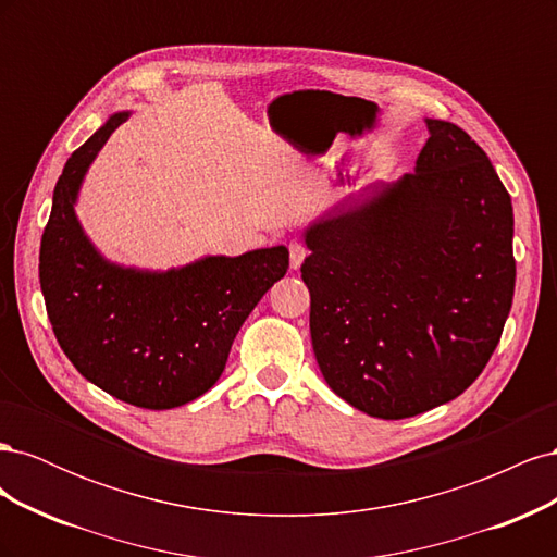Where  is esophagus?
<instances>
[{
  "instance_id": "obj_1",
  "label": "esophagus",
  "mask_w": 557,
  "mask_h": 557,
  "mask_svg": "<svg viewBox=\"0 0 557 557\" xmlns=\"http://www.w3.org/2000/svg\"><path fill=\"white\" fill-rule=\"evenodd\" d=\"M288 250H290V267H293V269H299L301 262H305V258L309 256V250L305 248V244H299V242H293V244L288 246Z\"/></svg>"
}]
</instances>
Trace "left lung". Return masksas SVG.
I'll use <instances>...</instances> for the list:
<instances>
[{
    "label": "left lung",
    "instance_id": "1",
    "mask_svg": "<svg viewBox=\"0 0 557 557\" xmlns=\"http://www.w3.org/2000/svg\"><path fill=\"white\" fill-rule=\"evenodd\" d=\"M411 174L305 232L311 344L350 407L383 420L462 395L491 360L513 285V207L465 129L425 117Z\"/></svg>",
    "mask_w": 557,
    "mask_h": 557
}]
</instances>
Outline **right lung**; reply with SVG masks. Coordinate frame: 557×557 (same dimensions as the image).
<instances>
[{
  "label": "right lung",
  "mask_w": 557,
  "mask_h": 557,
  "mask_svg": "<svg viewBox=\"0 0 557 557\" xmlns=\"http://www.w3.org/2000/svg\"><path fill=\"white\" fill-rule=\"evenodd\" d=\"M129 111H117L66 160L39 250V281L58 344L81 376L115 399L164 411L221 379L234 336L288 272V248L207 256L166 272L107 260L83 232V176Z\"/></svg>",
  "instance_id": "add662e5"
}]
</instances>
